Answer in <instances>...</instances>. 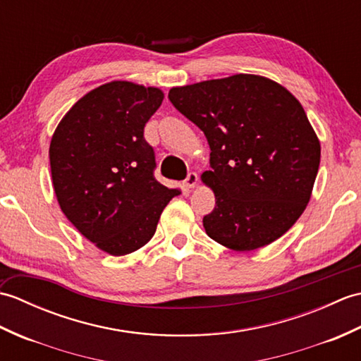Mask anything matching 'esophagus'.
Returning a JSON list of instances; mask_svg holds the SVG:
<instances>
[{
  "mask_svg": "<svg viewBox=\"0 0 361 361\" xmlns=\"http://www.w3.org/2000/svg\"><path fill=\"white\" fill-rule=\"evenodd\" d=\"M197 183H198V175L195 172H189L188 176H186V180H185V186L188 189H192V188L197 186Z\"/></svg>",
  "mask_w": 361,
  "mask_h": 361,
  "instance_id": "obj_1",
  "label": "esophagus"
}]
</instances>
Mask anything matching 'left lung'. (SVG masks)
I'll return each mask as SVG.
<instances>
[{
    "mask_svg": "<svg viewBox=\"0 0 361 361\" xmlns=\"http://www.w3.org/2000/svg\"><path fill=\"white\" fill-rule=\"evenodd\" d=\"M169 101L208 140L216 195L203 217L212 240L234 251L270 245L295 225L315 183L321 145L302 105L279 83L235 74L173 87Z\"/></svg>",
    "mask_w": 361,
    "mask_h": 361,
    "instance_id": "obj_1",
    "label": "left lung"
}]
</instances>
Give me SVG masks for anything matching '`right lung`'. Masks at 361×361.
<instances>
[{
	"mask_svg": "<svg viewBox=\"0 0 361 361\" xmlns=\"http://www.w3.org/2000/svg\"><path fill=\"white\" fill-rule=\"evenodd\" d=\"M164 99L155 87L113 80L75 102L52 135L54 192L66 219L111 256L140 250L180 189L153 176L144 127Z\"/></svg>",
	"mask_w": 361,
	"mask_h": 361,
	"instance_id": "1",
	"label": "right lung"
}]
</instances>
